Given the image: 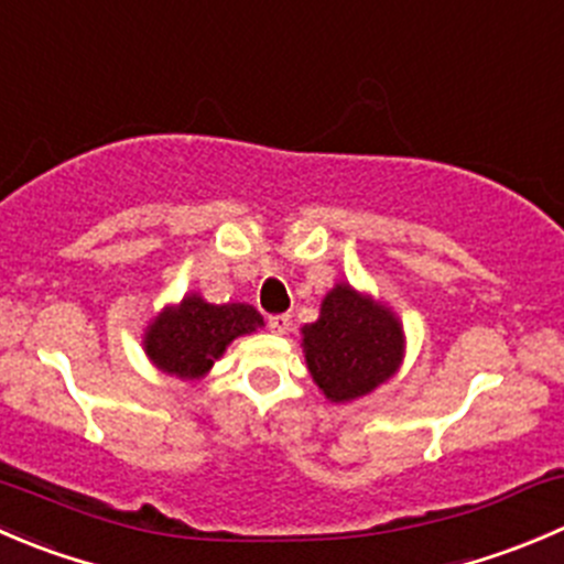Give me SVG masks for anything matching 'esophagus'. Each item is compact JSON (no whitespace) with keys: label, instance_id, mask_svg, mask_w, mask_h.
Segmentation results:
<instances>
[{"label":"esophagus","instance_id":"obj_1","mask_svg":"<svg viewBox=\"0 0 564 564\" xmlns=\"http://www.w3.org/2000/svg\"><path fill=\"white\" fill-rule=\"evenodd\" d=\"M267 325H270L272 333H278V336H283V333L289 330V325H292V316H289V314L270 316V319H267Z\"/></svg>","mask_w":564,"mask_h":564}]
</instances>
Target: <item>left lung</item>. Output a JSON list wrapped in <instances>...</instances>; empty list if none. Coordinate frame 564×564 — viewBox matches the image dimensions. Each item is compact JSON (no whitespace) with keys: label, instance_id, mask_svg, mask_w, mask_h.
Here are the masks:
<instances>
[{"label":"left lung","instance_id":"left-lung-1","mask_svg":"<svg viewBox=\"0 0 564 564\" xmlns=\"http://www.w3.org/2000/svg\"><path fill=\"white\" fill-rule=\"evenodd\" d=\"M303 347L316 386L333 402L364 397L397 371L402 327L382 305L338 283L319 319L303 327Z\"/></svg>","mask_w":564,"mask_h":564}]
</instances>
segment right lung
<instances>
[{"label":"right lung","instance_id":"add662e5","mask_svg":"<svg viewBox=\"0 0 564 564\" xmlns=\"http://www.w3.org/2000/svg\"><path fill=\"white\" fill-rule=\"evenodd\" d=\"M259 325L264 319L253 305H212L200 297H187L178 308L156 316L145 336V349L167 375L200 377L234 338Z\"/></svg>","mask_w":564,"mask_h":564}]
</instances>
